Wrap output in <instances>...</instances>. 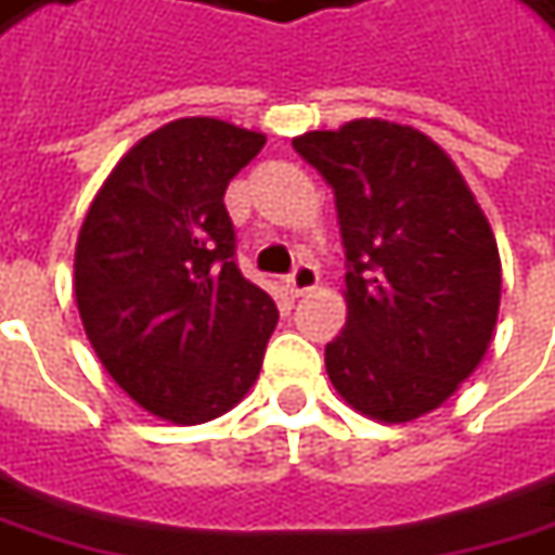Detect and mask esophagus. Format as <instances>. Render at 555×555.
I'll return each instance as SVG.
<instances>
[{
    "label": "esophagus",
    "mask_w": 555,
    "mask_h": 555,
    "mask_svg": "<svg viewBox=\"0 0 555 555\" xmlns=\"http://www.w3.org/2000/svg\"><path fill=\"white\" fill-rule=\"evenodd\" d=\"M321 284V271L314 269V266H296V271L286 278V289H289V296H305V293H311V289H318Z\"/></svg>",
    "instance_id": "esophagus-1"
}]
</instances>
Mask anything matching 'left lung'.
<instances>
[{"instance_id":"8db88e82","label":"left lung","mask_w":555,"mask_h":555,"mask_svg":"<svg viewBox=\"0 0 555 555\" xmlns=\"http://www.w3.org/2000/svg\"><path fill=\"white\" fill-rule=\"evenodd\" d=\"M293 149L333 185L345 244L341 336L326 373L348 406L403 425L479 366L501 305V259L474 192L430 137L360 118Z\"/></svg>"}]
</instances>
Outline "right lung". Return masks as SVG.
Wrapping results in <instances>:
<instances>
[{"mask_svg":"<svg viewBox=\"0 0 555 555\" xmlns=\"http://www.w3.org/2000/svg\"><path fill=\"white\" fill-rule=\"evenodd\" d=\"M256 130L180 118L143 137L96 192L76 244L91 348L130 400L173 425L219 418L253 388L278 308L234 262L225 189Z\"/></svg>","mask_w":555,"mask_h":555,"instance_id":"obj_1","label":"right lung"}]
</instances>
